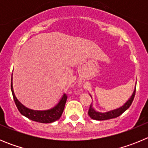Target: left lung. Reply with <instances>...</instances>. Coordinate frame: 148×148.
Masks as SVG:
<instances>
[{
	"label": "left lung",
	"instance_id": "1",
	"mask_svg": "<svg viewBox=\"0 0 148 148\" xmlns=\"http://www.w3.org/2000/svg\"><path fill=\"white\" fill-rule=\"evenodd\" d=\"M136 94V87L134 89L133 94L130 96V98L127 101L125 104L121 106L120 108H116V109L108 111V112H104V113H101V112H99L96 111L93 108H92V104H91L90 107V109L88 111V115L91 119L94 120H99V121H102V120H108L110 119L116 118L119 116L120 115L122 114L125 110L130 108V106L131 105L132 102H133L134 96ZM91 96V95H90Z\"/></svg>",
	"mask_w": 148,
	"mask_h": 148
}]
</instances>
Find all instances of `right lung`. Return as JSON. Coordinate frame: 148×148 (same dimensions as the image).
<instances>
[{
    "label": "right lung",
    "instance_id": "add662e5",
    "mask_svg": "<svg viewBox=\"0 0 148 148\" xmlns=\"http://www.w3.org/2000/svg\"><path fill=\"white\" fill-rule=\"evenodd\" d=\"M11 90L12 92L13 99L15 101L17 108H18L19 112L23 116H26L29 119L32 120V121L40 123H46V124L54 122V121H57L61 118L63 111L64 109L66 99H67L66 95L64 94L61 99H60L59 102L53 108L45 110H32L27 108L18 100V99L15 95V93H14L12 82H11Z\"/></svg>",
    "mask_w": 148,
    "mask_h": 148
}]
</instances>
